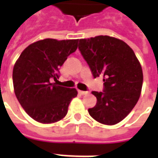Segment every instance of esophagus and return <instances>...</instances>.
I'll list each match as a JSON object with an SVG mask.
<instances>
[{"label":"esophagus","mask_w":158,"mask_h":158,"mask_svg":"<svg viewBox=\"0 0 158 158\" xmlns=\"http://www.w3.org/2000/svg\"><path fill=\"white\" fill-rule=\"evenodd\" d=\"M78 92H79V94L81 95H87L89 93L88 91H82V90H79Z\"/></svg>","instance_id":"34e87169"}]
</instances>
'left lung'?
<instances>
[{"instance_id": "left-lung-1", "label": "left lung", "mask_w": 158, "mask_h": 158, "mask_svg": "<svg viewBox=\"0 0 158 158\" xmlns=\"http://www.w3.org/2000/svg\"><path fill=\"white\" fill-rule=\"evenodd\" d=\"M78 49L94 76H103L104 89L92 91L97 104L88 111L97 121L115 125L124 119L140 98L143 75L134 51L122 40L109 37L79 40Z\"/></svg>"}]
</instances>
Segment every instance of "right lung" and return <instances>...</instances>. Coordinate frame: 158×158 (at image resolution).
<instances>
[{
    "mask_svg": "<svg viewBox=\"0 0 158 158\" xmlns=\"http://www.w3.org/2000/svg\"><path fill=\"white\" fill-rule=\"evenodd\" d=\"M78 40L37 41L27 46L13 69L15 94L28 115L36 121L48 124L63 118L76 89L51 82L60 77L59 69L68 56L76 52Z\"/></svg>",
    "mask_w": 158,
    "mask_h": 158,
    "instance_id": "1",
    "label": "right lung"
}]
</instances>
